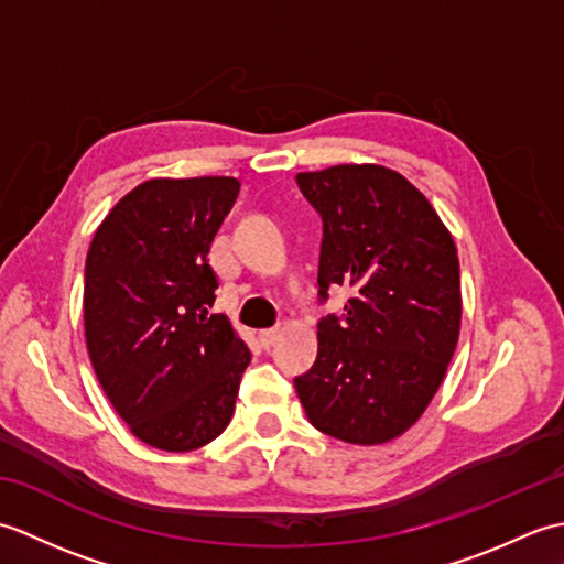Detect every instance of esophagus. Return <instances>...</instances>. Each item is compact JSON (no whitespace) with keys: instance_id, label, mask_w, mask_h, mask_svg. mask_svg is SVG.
Masks as SVG:
<instances>
[{"instance_id":"esophagus-1","label":"esophagus","mask_w":564,"mask_h":564,"mask_svg":"<svg viewBox=\"0 0 564 564\" xmlns=\"http://www.w3.org/2000/svg\"><path fill=\"white\" fill-rule=\"evenodd\" d=\"M279 337H281V329H259L257 332V341L263 346V349H269V346H273Z\"/></svg>"}]
</instances>
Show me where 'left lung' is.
<instances>
[{"instance_id": "obj_1", "label": "left lung", "mask_w": 564, "mask_h": 564, "mask_svg": "<svg viewBox=\"0 0 564 564\" xmlns=\"http://www.w3.org/2000/svg\"><path fill=\"white\" fill-rule=\"evenodd\" d=\"M322 215L319 297L351 289L344 315L317 325V361L295 378L317 431L378 446L416 424L460 334V263L453 235L412 182L380 164L295 176Z\"/></svg>"}]
</instances>
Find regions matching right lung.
I'll list each match as a JSON object with an SVG mask.
<instances>
[{
	"label": "right lung",
	"instance_id": "right-lung-1",
	"mask_svg": "<svg viewBox=\"0 0 564 564\" xmlns=\"http://www.w3.org/2000/svg\"><path fill=\"white\" fill-rule=\"evenodd\" d=\"M239 194L232 176L150 178L94 232L84 337L106 398L152 448L206 446L230 424L251 361L225 315L208 251Z\"/></svg>",
	"mask_w": 564,
	"mask_h": 564
}]
</instances>
